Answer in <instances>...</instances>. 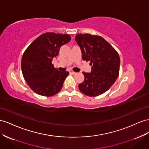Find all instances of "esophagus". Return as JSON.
<instances>
[{
  "label": "esophagus",
  "instance_id": "obj_1",
  "mask_svg": "<svg viewBox=\"0 0 149 149\" xmlns=\"http://www.w3.org/2000/svg\"><path fill=\"white\" fill-rule=\"evenodd\" d=\"M70 73H71V74H76V72H74V71H70Z\"/></svg>",
  "mask_w": 149,
  "mask_h": 149
}]
</instances>
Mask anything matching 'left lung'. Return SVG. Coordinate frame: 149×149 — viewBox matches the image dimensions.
Segmentation results:
<instances>
[{"instance_id": "8db88e82", "label": "left lung", "mask_w": 149, "mask_h": 149, "mask_svg": "<svg viewBox=\"0 0 149 149\" xmlns=\"http://www.w3.org/2000/svg\"><path fill=\"white\" fill-rule=\"evenodd\" d=\"M82 59L90 61V73L83 72L84 79L79 84L80 91L89 96L104 93L114 84L119 74L120 60L114 48L101 36L90 34L76 35Z\"/></svg>"}]
</instances>
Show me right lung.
<instances>
[{"label":"right lung","instance_id":"obj_1","mask_svg":"<svg viewBox=\"0 0 149 149\" xmlns=\"http://www.w3.org/2000/svg\"><path fill=\"white\" fill-rule=\"evenodd\" d=\"M69 34L46 33L36 39L23 54L21 69L24 78L36 93L51 96L61 90L68 71H59L52 61L63 45L70 42Z\"/></svg>","mask_w":149,"mask_h":149}]
</instances>
